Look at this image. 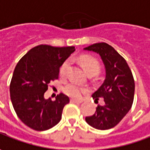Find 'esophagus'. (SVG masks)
Returning <instances> with one entry per match:
<instances>
[{
    "label": "esophagus",
    "instance_id": "34e87169",
    "mask_svg": "<svg viewBox=\"0 0 150 150\" xmlns=\"http://www.w3.org/2000/svg\"><path fill=\"white\" fill-rule=\"evenodd\" d=\"M70 102H72V103H81L82 100H77V99L71 98L70 99Z\"/></svg>",
    "mask_w": 150,
    "mask_h": 150
}]
</instances>
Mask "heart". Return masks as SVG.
<instances>
[{"instance_id":"b5f03b06","label":"heart","mask_w":150,"mask_h":150,"mask_svg":"<svg viewBox=\"0 0 150 150\" xmlns=\"http://www.w3.org/2000/svg\"><path fill=\"white\" fill-rule=\"evenodd\" d=\"M70 61L67 59L63 63L59 68V75L61 76H64L67 73L69 67ZM81 64L84 70L86 73H96L97 74L100 70V64L99 62L91 56H82L81 57ZM63 91L65 94L74 98H80L81 95L86 91V88L82 86L79 84H76L75 82H70L66 84L63 87Z\"/></svg>"}]
</instances>
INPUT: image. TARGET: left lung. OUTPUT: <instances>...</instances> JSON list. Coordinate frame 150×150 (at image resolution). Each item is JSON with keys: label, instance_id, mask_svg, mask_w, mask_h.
<instances>
[{"label": "left lung", "instance_id": "obj_1", "mask_svg": "<svg viewBox=\"0 0 150 150\" xmlns=\"http://www.w3.org/2000/svg\"><path fill=\"white\" fill-rule=\"evenodd\" d=\"M85 50L92 51L101 56L106 69V78L99 89L92 94L95 102L103 98L104 104L97 105L92 116L86 121L91 127L107 130L115 127L132 108L134 97V80L126 60L106 42H97Z\"/></svg>", "mask_w": 150, "mask_h": 150}]
</instances>
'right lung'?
I'll use <instances>...</instances> for the list:
<instances>
[{
  "label": "right lung",
  "instance_id": "obj_1",
  "mask_svg": "<svg viewBox=\"0 0 150 150\" xmlns=\"http://www.w3.org/2000/svg\"><path fill=\"white\" fill-rule=\"evenodd\" d=\"M75 47L41 44L23 56L14 69L10 84L11 100L17 117L37 131L55 126L61 119L69 98L63 93L55 101L44 99L49 84L59 78V67L75 51Z\"/></svg>",
  "mask_w": 150,
  "mask_h": 150
}]
</instances>
